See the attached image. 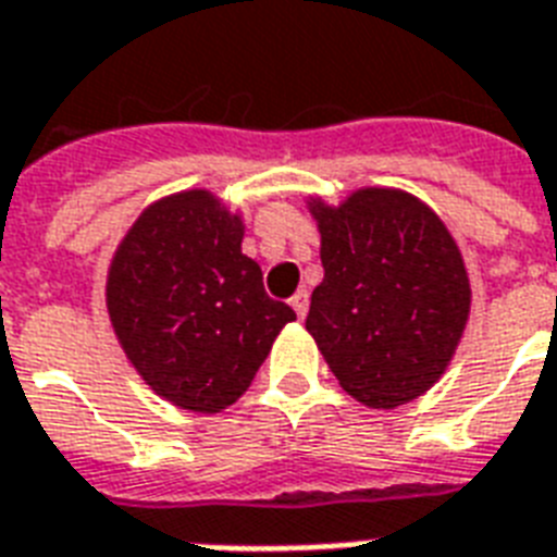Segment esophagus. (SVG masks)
I'll return each mask as SVG.
<instances>
[{"label":"esophagus","instance_id":"obj_1","mask_svg":"<svg viewBox=\"0 0 557 557\" xmlns=\"http://www.w3.org/2000/svg\"><path fill=\"white\" fill-rule=\"evenodd\" d=\"M288 304H292V309L297 312V318H306V312H309V292H306V288H300V292H297V295L292 297Z\"/></svg>","mask_w":557,"mask_h":557}]
</instances>
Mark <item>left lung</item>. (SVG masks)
<instances>
[{
    "label": "left lung",
    "instance_id": "1",
    "mask_svg": "<svg viewBox=\"0 0 557 557\" xmlns=\"http://www.w3.org/2000/svg\"><path fill=\"white\" fill-rule=\"evenodd\" d=\"M323 280L306 330L349 396L393 410L445 375L471 314L457 239L401 187H356L338 205L306 196Z\"/></svg>",
    "mask_w": 557,
    "mask_h": 557
}]
</instances>
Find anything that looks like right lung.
I'll use <instances>...</instances> for the list:
<instances>
[{"label": "right lung", "mask_w": 557, "mask_h": 557, "mask_svg": "<svg viewBox=\"0 0 557 557\" xmlns=\"http://www.w3.org/2000/svg\"><path fill=\"white\" fill-rule=\"evenodd\" d=\"M245 222L208 187L150 201L107 271V312L144 384L190 413H222L295 321L243 253Z\"/></svg>", "instance_id": "add662e5"}]
</instances>
